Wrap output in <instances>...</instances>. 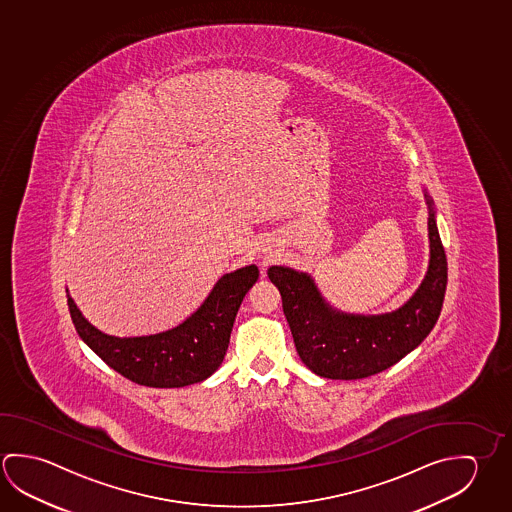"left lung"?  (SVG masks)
<instances>
[{
  "label": "left lung",
  "mask_w": 512,
  "mask_h": 512,
  "mask_svg": "<svg viewBox=\"0 0 512 512\" xmlns=\"http://www.w3.org/2000/svg\"><path fill=\"white\" fill-rule=\"evenodd\" d=\"M427 203V277L411 300L394 312L382 316L336 312L321 298L309 275L284 266L268 269L269 280L282 294L296 352L319 377L355 380L377 375L412 352L436 325L443 309L448 262L430 196Z\"/></svg>",
  "instance_id": "obj_1"
}]
</instances>
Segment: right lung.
I'll return each instance as SVG.
<instances>
[{
  "label": "right lung",
  "mask_w": 512,
  "mask_h": 512,
  "mask_svg": "<svg viewBox=\"0 0 512 512\" xmlns=\"http://www.w3.org/2000/svg\"><path fill=\"white\" fill-rule=\"evenodd\" d=\"M257 278V266H246L219 278L191 318L155 336H107L82 316L71 296L69 314L78 336L119 375L139 386H191L209 378L221 366L235 314Z\"/></svg>",
  "instance_id": "obj_1"
}]
</instances>
